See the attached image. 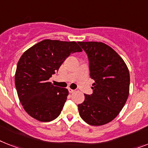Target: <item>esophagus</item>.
<instances>
[{
	"label": "esophagus",
	"mask_w": 148,
	"mask_h": 148,
	"mask_svg": "<svg viewBox=\"0 0 148 148\" xmlns=\"http://www.w3.org/2000/svg\"><path fill=\"white\" fill-rule=\"evenodd\" d=\"M68 91H69V93H73V92L75 91V90H73V89H71V88H68Z\"/></svg>",
	"instance_id": "esophagus-1"
}]
</instances>
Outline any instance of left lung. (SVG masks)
Segmentation results:
<instances>
[{"label":"left lung","instance_id":"1","mask_svg":"<svg viewBox=\"0 0 148 148\" xmlns=\"http://www.w3.org/2000/svg\"><path fill=\"white\" fill-rule=\"evenodd\" d=\"M89 60L93 94L78 105L79 115L91 125H102L118 116L129 95V69L123 58L103 42L79 41Z\"/></svg>","mask_w":148,"mask_h":148}]
</instances>
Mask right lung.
<instances>
[{"label":"right lung","instance_id":"right-lung-1","mask_svg":"<svg viewBox=\"0 0 148 148\" xmlns=\"http://www.w3.org/2000/svg\"><path fill=\"white\" fill-rule=\"evenodd\" d=\"M82 51L75 41L45 39L23 53L17 63L15 85L20 103L29 116L50 122L60 114L69 91L48 80L66 57Z\"/></svg>","mask_w":148,"mask_h":148}]
</instances>
